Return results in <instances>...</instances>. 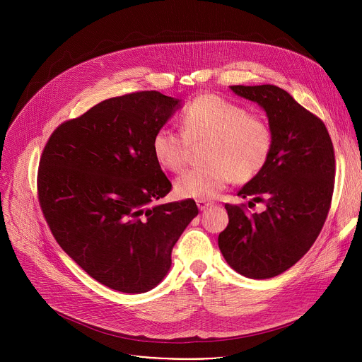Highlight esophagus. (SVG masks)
I'll use <instances>...</instances> for the list:
<instances>
[{
    "instance_id": "34e87169",
    "label": "esophagus",
    "mask_w": 362,
    "mask_h": 362,
    "mask_svg": "<svg viewBox=\"0 0 362 362\" xmlns=\"http://www.w3.org/2000/svg\"><path fill=\"white\" fill-rule=\"evenodd\" d=\"M196 204H197L199 211H204V209H208L209 206H212V202L206 200V199H197V200H196Z\"/></svg>"
}]
</instances>
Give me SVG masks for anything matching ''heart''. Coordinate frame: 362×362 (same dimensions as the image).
Returning <instances> with one entry per match:
<instances>
[{
    "mask_svg": "<svg viewBox=\"0 0 362 362\" xmlns=\"http://www.w3.org/2000/svg\"><path fill=\"white\" fill-rule=\"evenodd\" d=\"M182 126L183 133L159 129L151 141L154 158L172 172L183 170L194 147L206 146L209 165L187 170L175 182L180 197H216L232 180L246 183L256 177L271 158L274 136L268 122L223 97H194L183 109Z\"/></svg>",
    "mask_w": 362,
    "mask_h": 362,
    "instance_id": "b5f03b06",
    "label": "heart"
}]
</instances>
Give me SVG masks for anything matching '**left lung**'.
<instances>
[{"mask_svg":"<svg viewBox=\"0 0 362 362\" xmlns=\"http://www.w3.org/2000/svg\"><path fill=\"white\" fill-rule=\"evenodd\" d=\"M259 105L274 136L271 158L262 172L239 192L265 203L261 214L229 204V223L218 243L226 262L250 279H269L291 267L317 240L331 208L335 154L321 119L303 109L285 90L272 86H230Z\"/></svg>","mask_w":362,"mask_h":362,"instance_id":"8db88e82","label":"left lung"}]
</instances>
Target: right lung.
<instances>
[{
  "instance_id": "right-lung-1",
  "label": "right lung",
  "mask_w": 362,
  "mask_h": 362,
  "mask_svg": "<svg viewBox=\"0 0 362 362\" xmlns=\"http://www.w3.org/2000/svg\"><path fill=\"white\" fill-rule=\"evenodd\" d=\"M180 103L159 91L107 98L60 124L42 150L37 189L49 230L110 289L143 293L159 285L175 243L199 214L192 199L151 204L172 189L153 136Z\"/></svg>"
}]
</instances>
